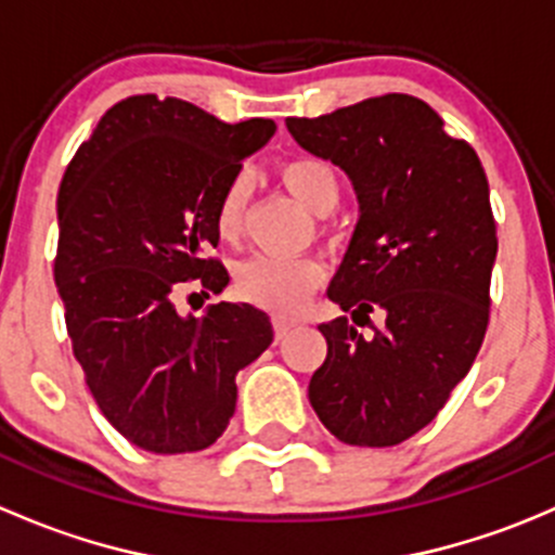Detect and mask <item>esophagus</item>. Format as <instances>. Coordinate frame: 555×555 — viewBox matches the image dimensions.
<instances>
[{
  "label": "esophagus",
  "instance_id": "34e87169",
  "mask_svg": "<svg viewBox=\"0 0 555 555\" xmlns=\"http://www.w3.org/2000/svg\"><path fill=\"white\" fill-rule=\"evenodd\" d=\"M293 327H295L293 319H287V317H273V335H276V340L287 338L289 330H293Z\"/></svg>",
  "mask_w": 555,
  "mask_h": 555
}]
</instances>
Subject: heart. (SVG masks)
<instances>
[{
	"instance_id": "b5f03b06",
	"label": "heart",
	"mask_w": 555,
	"mask_h": 555,
	"mask_svg": "<svg viewBox=\"0 0 555 555\" xmlns=\"http://www.w3.org/2000/svg\"><path fill=\"white\" fill-rule=\"evenodd\" d=\"M284 190L317 217H327L338 206V173L324 160L300 155L279 169ZM251 179L246 171L231 177L222 188L215 209V231L222 242H236L242 233L246 204H249ZM324 271L311 257H271L255 255L238 262L233 273V287L249 304L276 313H295L306 306L313 289L322 284Z\"/></svg>"
}]
</instances>
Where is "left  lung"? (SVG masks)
<instances>
[{"instance_id":"left-lung-1","label":"left lung","mask_w":555,"mask_h":555,"mask_svg":"<svg viewBox=\"0 0 555 555\" xmlns=\"http://www.w3.org/2000/svg\"><path fill=\"white\" fill-rule=\"evenodd\" d=\"M287 131L338 166L360 204L327 298L354 323L385 313L373 339L346 317L319 324L327 357L311 376V408L340 443L397 446L438 416L483 344L496 260L486 171L433 106L405 93L287 117Z\"/></svg>"}]
</instances>
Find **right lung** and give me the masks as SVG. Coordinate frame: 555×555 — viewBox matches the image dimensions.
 I'll use <instances>...</instances> for the list:
<instances>
[{"instance_id": "add662e5", "label": "right lung", "mask_w": 555, "mask_h": 555, "mask_svg": "<svg viewBox=\"0 0 555 555\" xmlns=\"http://www.w3.org/2000/svg\"><path fill=\"white\" fill-rule=\"evenodd\" d=\"M276 122H222L182 99L117 102L59 188L55 287L88 389L106 422L153 453L204 451L236 411V373L271 346L266 311L173 306L184 282L222 293L206 257L222 188Z\"/></svg>"}]
</instances>
